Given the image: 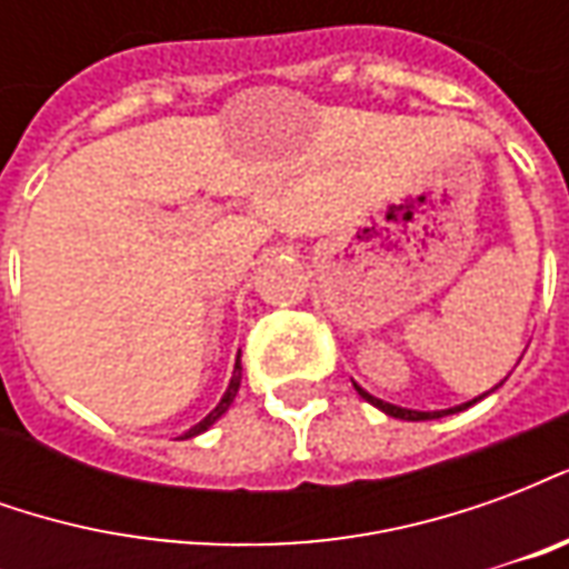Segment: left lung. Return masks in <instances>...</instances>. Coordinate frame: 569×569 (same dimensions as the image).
<instances>
[{
    "label": "left lung",
    "mask_w": 569,
    "mask_h": 569,
    "mask_svg": "<svg viewBox=\"0 0 569 569\" xmlns=\"http://www.w3.org/2000/svg\"><path fill=\"white\" fill-rule=\"evenodd\" d=\"M357 393L366 399V402H371L375 408H381L383 415H390V418H399V420H432V418H441V415H453V411H463V408H469L472 402H478V399H472V402H466V406L460 408H448V411H408V408H399V406H390V402H383V399H375L371 393H366L362 387H357Z\"/></svg>",
    "instance_id": "8db88e82"
}]
</instances>
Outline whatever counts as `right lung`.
I'll use <instances>...</instances> for the list:
<instances>
[{
    "label": "right lung",
    "mask_w": 569,
    "mask_h": 569,
    "mask_svg": "<svg viewBox=\"0 0 569 569\" xmlns=\"http://www.w3.org/2000/svg\"><path fill=\"white\" fill-rule=\"evenodd\" d=\"M237 390H240V353H237V362H234V375H231V383H228V390H224L222 402H219V406L212 408L210 415H207V418L200 420L198 427H191V429H188V432H186V436H182V439H191V436H198V432H203V429H210L212 423H216V420L222 418L224 411H228V408H231V402H234Z\"/></svg>",
    "instance_id": "add662e5"
}]
</instances>
